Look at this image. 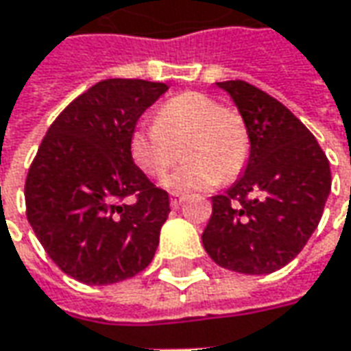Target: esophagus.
<instances>
[{
    "label": "esophagus",
    "mask_w": 351,
    "mask_h": 351,
    "mask_svg": "<svg viewBox=\"0 0 351 351\" xmlns=\"http://www.w3.org/2000/svg\"><path fill=\"white\" fill-rule=\"evenodd\" d=\"M182 199H184V196H182V194H176V192H173V194H171V206H173V208H180V204H182Z\"/></svg>",
    "instance_id": "34e87169"
}]
</instances>
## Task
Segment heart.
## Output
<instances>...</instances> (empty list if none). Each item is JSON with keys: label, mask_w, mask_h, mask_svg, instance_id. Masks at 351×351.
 <instances>
[{"label": "heart", "mask_w": 351, "mask_h": 351, "mask_svg": "<svg viewBox=\"0 0 351 351\" xmlns=\"http://www.w3.org/2000/svg\"><path fill=\"white\" fill-rule=\"evenodd\" d=\"M182 147L184 163L163 178L176 194L204 192L233 180L248 161L250 139L241 114L204 93H182L159 108L155 122L139 124L130 136V153L147 176H161Z\"/></svg>", "instance_id": "b5f03b06"}]
</instances>
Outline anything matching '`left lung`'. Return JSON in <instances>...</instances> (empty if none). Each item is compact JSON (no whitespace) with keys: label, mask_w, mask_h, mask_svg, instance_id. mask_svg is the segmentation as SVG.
Here are the masks:
<instances>
[{"label":"left lung","mask_w":351,"mask_h":351,"mask_svg":"<svg viewBox=\"0 0 351 351\" xmlns=\"http://www.w3.org/2000/svg\"><path fill=\"white\" fill-rule=\"evenodd\" d=\"M235 103L250 139L235 184L212 198L202 243L212 260L248 276L289 264L317 229L330 194V163L291 110L247 81L215 83Z\"/></svg>","instance_id":"left-lung-1"}]
</instances>
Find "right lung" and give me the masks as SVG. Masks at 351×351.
<instances>
[{
  "label": "right lung",
  "instance_id": "right-lung-1",
  "mask_svg": "<svg viewBox=\"0 0 351 351\" xmlns=\"http://www.w3.org/2000/svg\"><path fill=\"white\" fill-rule=\"evenodd\" d=\"M167 91V83L104 79L56 118L32 161L29 223L58 268L81 284H118L155 256L169 194L136 167L130 136Z\"/></svg>",
  "mask_w": 351,
  "mask_h": 351
}]
</instances>
